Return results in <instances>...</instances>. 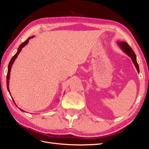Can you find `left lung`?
<instances>
[{"label":"left lung","instance_id":"8db88e82","mask_svg":"<svg viewBox=\"0 0 149 149\" xmlns=\"http://www.w3.org/2000/svg\"><path fill=\"white\" fill-rule=\"evenodd\" d=\"M117 43L119 45L122 50H123L126 55H127L129 57H130L133 62V63L134 64L136 68L138 73H139V67L137 62L136 55V54H135L134 52L132 50V49L129 47L128 43L125 42H119Z\"/></svg>","mask_w":149,"mask_h":149}]
</instances>
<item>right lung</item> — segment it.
<instances>
[{"mask_svg": "<svg viewBox=\"0 0 149 149\" xmlns=\"http://www.w3.org/2000/svg\"><path fill=\"white\" fill-rule=\"evenodd\" d=\"M34 37H35V36H31V37H30L29 38H27V40H26L25 42H23V43H22L20 45L19 47V48H18L17 52V53H15V55L12 58V59H11V60H10V61L9 64H8V66L7 75V86L8 91L9 92L10 94V91H9V88H8V84H9V81H8V80H9V79H10V71H11V68H12V65H13V63H14V61H15V60L16 58H17L18 55H19V54L20 53V51L22 50V49L26 45H27V44H28V43H29V40H30V39L33 38ZM10 96H11V95H10ZM12 100H13V102H14V104H15V102L14 100H13V97H12ZM15 105H16V104H15ZM20 111H22L24 112V110H22V109H20Z\"/></svg>", "mask_w": 149, "mask_h": 149, "instance_id": "add662e5", "label": "right lung"}]
</instances>
